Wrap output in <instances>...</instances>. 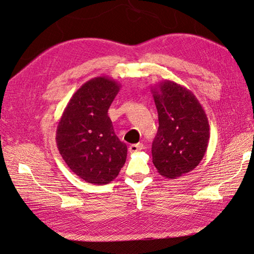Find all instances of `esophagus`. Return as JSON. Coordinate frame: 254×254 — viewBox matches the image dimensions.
I'll return each instance as SVG.
<instances>
[{
    "label": "esophagus",
    "instance_id": "1",
    "mask_svg": "<svg viewBox=\"0 0 254 254\" xmlns=\"http://www.w3.org/2000/svg\"><path fill=\"white\" fill-rule=\"evenodd\" d=\"M144 148V144L143 143H137V144H132L130 147H128V150H130V153H136L139 152V150H142Z\"/></svg>",
    "mask_w": 254,
    "mask_h": 254
}]
</instances>
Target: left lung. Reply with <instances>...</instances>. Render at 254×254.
I'll use <instances>...</instances> for the list:
<instances>
[{
    "label": "left lung",
    "instance_id": "8db88e82",
    "mask_svg": "<svg viewBox=\"0 0 254 254\" xmlns=\"http://www.w3.org/2000/svg\"><path fill=\"white\" fill-rule=\"evenodd\" d=\"M159 127L153 164L159 174L176 179L201 163L209 141V124L202 105L190 89L165 79L152 87Z\"/></svg>",
    "mask_w": 254,
    "mask_h": 254
}]
</instances>
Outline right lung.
<instances>
[{
    "label": "right lung",
    "mask_w": 254,
    "mask_h": 254,
    "mask_svg": "<svg viewBox=\"0 0 254 254\" xmlns=\"http://www.w3.org/2000/svg\"><path fill=\"white\" fill-rule=\"evenodd\" d=\"M120 87L108 76L89 79L69 99L57 127V146L68 168L97 186L115 180L127 159V145L108 117Z\"/></svg>",
    "instance_id": "1"
}]
</instances>
